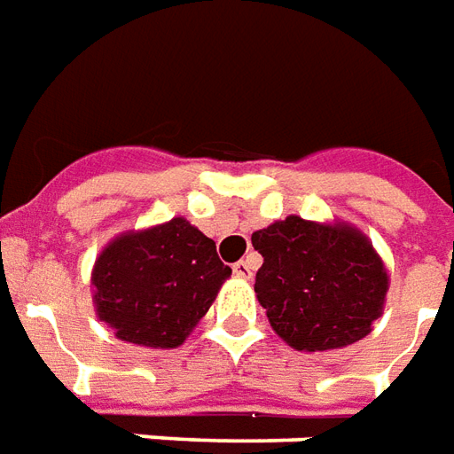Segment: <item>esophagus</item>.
Returning <instances> with one entry per match:
<instances>
[{
  "label": "esophagus",
  "instance_id": "obj_1",
  "mask_svg": "<svg viewBox=\"0 0 454 454\" xmlns=\"http://www.w3.org/2000/svg\"><path fill=\"white\" fill-rule=\"evenodd\" d=\"M232 271H234V276H239V278H252L254 266H252V262H249V259H242V262L234 263Z\"/></svg>",
  "mask_w": 454,
  "mask_h": 454
}]
</instances>
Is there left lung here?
I'll return each mask as SVG.
<instances>
[{
    "label": "left lung",
    "instance_id": "obj_1",
    "mask_svg": "<svg viewBox=\"0 0 454 454\" xmlns=\"http://www.w3.org/2000/svg\"><path fill=\"white\" fill-rule=\"evenodd\" d=\"M263 256L256 298L276 335L298 352L355 345L384 313L388 273L352 224L291 215L252 234Z\"/></svg>",
    "mask_w": 454,
    "mask_h": 454
}]
</instances>
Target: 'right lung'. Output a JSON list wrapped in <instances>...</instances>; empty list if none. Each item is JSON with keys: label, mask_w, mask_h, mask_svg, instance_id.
<instances>
[{"label": "right lung", "mask_w": 454, "mask_h": 454, "mask_svg": "<svg viewBox=\"0 0 454 454\" xmlns=\"http://www.w3.org/2000/svg\"><path fill=\"white\" fill-rule=\"evenodd\" d=\"M232 269L185 217L124 232L92 269L95 310L121 342L176 349L210 310Z\"/></svg>", "instance_id": "1"}]
</instances>
